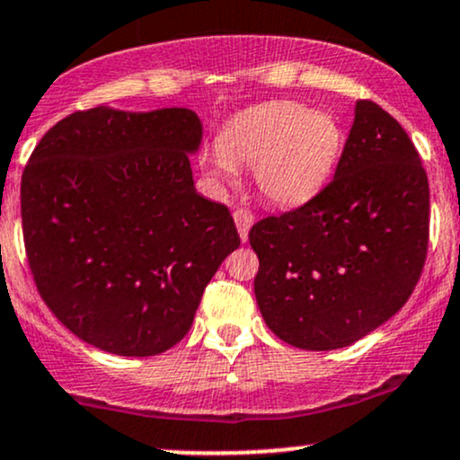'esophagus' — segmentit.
<instances>
[{
	"mask_svg": "<svg viewBox=\"0 0 460 460\" xmlns=\"http://www.w3.org/2000/svg\"><path fill=\"white\" fill-rule=\"evenodd\" d=\"M234 220H235L237 234H240L242 242H246V240H248V231H251L252 223H255V214H252L251 209L237 208L235 212H234Z\"/></svg>",
	"mask_w": 460,
	"mask_h": 460,
	"instance_id": "1",
	"label": "esophagus"
}]
</instances>
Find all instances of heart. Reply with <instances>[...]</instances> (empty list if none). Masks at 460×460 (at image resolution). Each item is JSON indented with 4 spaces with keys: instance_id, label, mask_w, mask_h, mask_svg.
Wrapping results in <instances>:
<instances>
[{
    "instance_id": "b5f03b06",
    "label": "heart",
    "mask_w": 460,
    "mask_h": 460,
    "mask_svg": "<svg viewBox=\"0 0 460 460\" xmlns=\"http://www.w3.org/2000/svg\"><path fill=\"white\" fill-rule=\"evenodd\" d=\"M341 129L331 114L298 102H268L240 114L208 160L216 177L252 168L263 199L292 208L307 203L329 181L341 153Z\"/></svg>"
}]
</instances>
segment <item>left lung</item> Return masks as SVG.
Wrapping results in <instances>:
<instances>
[{"mask_svg":"<svg viewBox=\"0 0 460 460\" xmlns=\"http://www.w3.org/2000/svg\"><path fill=\"white\" fill-rule=\"evenodd\" d=\"M429 234L420 153L392 114L358 99L335 177L307 203L248 231L268 329L303 350L355 344L413 294Z\"/></svg>","mask_w":460,"mask_h":460,"instance_id":"obj_1","label":"left lung"}]
</instances>
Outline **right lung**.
Masks as SVG:
<instances>
[{
	"label": "right lung",
	"instance_id": "right-lung-1",
	"mask_svg": "<svg viewBox=\"0 0 460 460\" xmlns=\"http://www.w3.org/2000/svg\"><path fill=\"white\" fill-rule=\"evenodd\" d=\"M192 110L91 108L58 120L21 177V225L40 298L73 335L120 357L186 337L240 246L229 208L197 194Z\"/></svg>",
	"mask_w": 460,
	"mask_h": 460
}]
</instances>
